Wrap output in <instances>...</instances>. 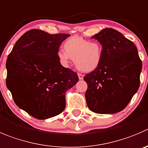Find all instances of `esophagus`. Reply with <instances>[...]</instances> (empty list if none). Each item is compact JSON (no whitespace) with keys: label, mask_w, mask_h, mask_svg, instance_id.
Instances as JSON below:
<instances>
[{"label":"esophagus","mask_w":148,"mask_h":148,"mask_svg":"<svg viewBox=\"0 0 148 148\" xmlns=\"http://www.w3.org/2000/svg\"><path fill=\"white\" fill-rule=\"evenodd\" d=\"M78 78H79L80 80H82L83 78H84V75H83V74H81V73H78Z\"/></svg>","instance_id":"esophagus-1"}]
</instances>
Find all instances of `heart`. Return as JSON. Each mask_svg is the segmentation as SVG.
<instances>
[{
	"instance_id": "heart-1",
	"label": "heart",
	"mask_w": 148,
	"mask_h": 148,
	"mask_svg": "<svg viewBox=\"0 0 148 148\" xmlns=\"http://www.w3.org/2000/svg\"><path fill=\"white\" fill-rule=\"evenodd\" d=\"M64 51L59 50L57 57L62 65L67 66L70 59L81 71L91 72L96 70L102 60L103 46L99 41H91L81 36L68 38L63 43Z\"/></svg>"
}]
</instances>
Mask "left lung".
<instances>
[{"label": "left lung", "instance_id": "8db88e82", "mask_svg": "<svg viewBox=\"0 0 148 148\" xmlns=\"http://www.w3.org/2000/svg\"><path fill=\"white\" fill-rule=\"evenodd\" d=\"M92 38L103 46L100 65L84 79L87 106L99 114H112L124 109L137 91L143 63L136 46L120 32L105 28Z\"/></svg>", "mask_w": 148, "mask_h": 148}]
</instances>
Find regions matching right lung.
Here are the masks:
<instances>
[{
	"mask_svg": "<svg viewBox=\"0 0 148 148\" xmlns=\"http://www.w3.org/2000/svg\"><path fill=\"white\" fill-rule=\"evenodd\" d=\"M70 35H51L33 29L16 41L6 60V86L21 109L40 120L54 117L65 108L66 91L78 81L57 57Z\"/></svg>",
	"mask_w": 148,
	"mask_h": 148,
	"instance_id": "1",
	"label": "right lung"
}]
</instances>
